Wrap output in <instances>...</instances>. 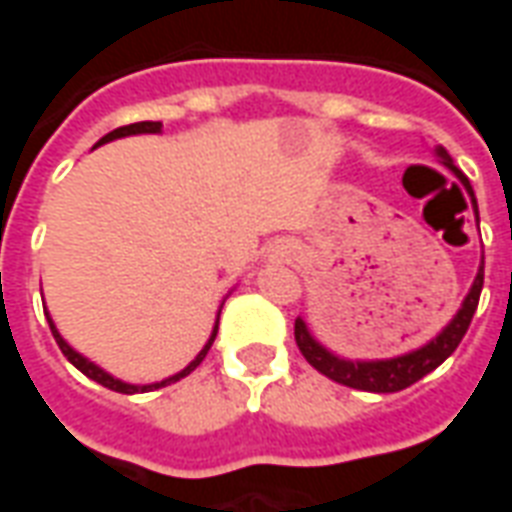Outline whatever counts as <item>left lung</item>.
<instances>
[{"mask_svg":"<svg viewBox=\"0 0 512 512\" xmlns=\"http://www.w3.org/2000/svg\"><path fill=\"white\" fill-rule=\"evenodd\" d=\"M436 156L441 158V164L447 169H452L458 178H461L463 186H469V180L463 178V172L455 164H452L450 153L444 147H436ZM477 211V208H474ZM480 290H483V263L477 268V277H474L472 288L463 299L461 310L455 312L444 329H441L430 343H425L417 351L411 354L395 356V359H376V362H354V359H343V356L332 354L329 348H323L312 332L307 329V323L296 318V345L304 354V359L310 362L318 373H323L326 378H332L337 384L351 386V389H362V392H400L406 386L417 384L419 378H425L428 373H433L436 367L452 356V351L458 348V343L463 340V334L469 329V323L474 318V310H477V301H480Z\"/></svg>","mask_w":512,"mask_h":512,"instance_id":"left-lung-1","label":"left lung"}]
</instances>
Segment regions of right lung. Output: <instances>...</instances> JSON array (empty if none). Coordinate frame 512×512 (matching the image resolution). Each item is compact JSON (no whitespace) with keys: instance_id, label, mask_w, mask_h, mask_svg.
Masks as SVG:
<instances>
[{"instance_id":"right-lung-1","label":"right lung","mask_w":512,"mask_h":512,"mask_svg":"<svg viewBox=\"0 0 512 512\" xmlns=\"http://www.w3.org/2000/svg\"><path fill=\"white\" fill-rule=\"evenodd\" d=\"M134 134H161V123H153V120H145V123H131V126L115 128V131H109V134H106V136H101V139H98V145H106V142H112V139H120V136H134ZM98 145H95V147H98ZM43 310H46V307H43ZM219 312H222V310H219ZM46 318H49L51 334H54V340H57V345H60V351H62V354H65V356H68V362H71V365L76 367V370H82V373H84V376H87V378H93L95 384L106 386V389H112V392H123V395H136V392H153V389H161V386L175 384V381H180V378L189 376L191 370H194V367L200 365L202 359H205V354L211 351L213 340H216V329H219V321H216V326H213L211 337H208V343L202 345L200 354L194 356V359H191L189 365L183 367L180 373H175V376L164 378V381H156V384H126V381H120V378L109 376V373H106L104 367L93 365V362H90L87 356L79 354V351H73L71 345H68V343H65V340H62V334L57 332V326H54V321H51L49 312H46Z\"/></svg>"}]
</instances>
